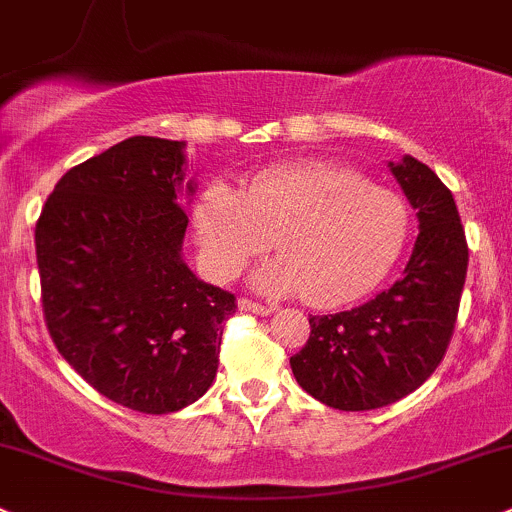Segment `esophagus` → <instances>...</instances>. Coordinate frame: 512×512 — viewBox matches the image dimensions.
<instances>
[{
	"instance_id": "1",
	"label": "esophagus",
	"mask_w": 512,
	"mask_h": 512,
	"mask_svg": "<svg viewBox=\"0 0 512 512\" xmlns=\"http://www.w3.org/2000/svg\"><path fill=\"white\" fill-rule=\"evenodd\" d=\"M239 305L244 310H251V313H256V315H271L273 310H276L273 305H261V303H256V300H249V298H241Z\"/></svg>"
}]
</instances>
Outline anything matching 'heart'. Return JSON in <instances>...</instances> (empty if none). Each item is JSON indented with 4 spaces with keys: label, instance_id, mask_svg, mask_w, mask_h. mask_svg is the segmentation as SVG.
Returning <instances> with one entry per match:
<instances>
[{
    "label": "heart",
    "instance_id": "obj_1",
    "mask_svg": "<svg viewBox=\"0 0 512 512\" xmlns=\"http://www.w3.org/2000/svg\"><path fill=\"white\" fill-rule=\"evenodd\" d=\"M204 266L231 281L276 239L281 256L256 271L268 293H303L335 308L377 286L402 251L409 212L394 189L337 162L308 160L258 175L246 194L224 182L194 209Z\"/></svg>",
    "mask_w": 512,
    "mask_h": 512
}]
</instances>
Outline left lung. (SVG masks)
Returning <instances> with one entry per match:
<instances>
[{
  "label": "left lung",
  "instance_id": "obj_1",
  "mask_svg": "<svg viewBox=\"0 0 512 512\" xmlns=\"http://www.w3.org/2000/svg\"><path fill=\"white\" fill-rule=\"evenodd\" d=\"M389 170L419 219L404 276L360 308L313 315L308 342L291 357L300 387L340 412L387 407L434 374L466 283L468 246L451 189L412 155Z\"/></svg>",
  "mask_w": 512,
  "mask_h": 512
}]
</instances>
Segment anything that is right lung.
<instances>
[{
  "label": "right lung",
  "mask_w": 512,
  "mask_h": 512,
  "mask_svg": "<svg viewBox=\"0 0 512 512\" xmlns=\"http://www.w3.org/2000/svg\"><path fill=\"white\" fill-rule=\"evenodd\" d=\"M184 142L135 135L59 179L36 221L41 305L63 360L103 397L179 412L217 377L229 291L182 261Z\"/></svg>",
  "instance_id": "add662e5"
}]
</instances>
